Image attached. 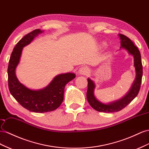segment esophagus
I'll return each instance as SVG.
<instances>
[{"label":"esophagus","mask_w":149,"mask_h":149,"mask_svg":"<svg viewBox=\"0 0 149 149\" xmlns=\"http://www.w3.org/2000/svg\"><path fill=\"white\" fill-rule=\"evenodd\" d=\"M88 72V69L87 67H82L79 70V74L80 75H86Z\"/></svg>","instance_id":"obj_1"}]
</instances>
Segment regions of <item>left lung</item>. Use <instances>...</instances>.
<instances>
[{
  "label": "left lung",
  "mask_w": 149,
  "mask_h": 149,
  "mask_svg": "<svg viewBox=\"0 0 149 149\" xmlns=\"http://www.w3.org/2000/svg\"><path fill=\"white\" fill-rule=\"evenodd\" d=\"M118 37L120 39V49L127 50L129 54L132 55L134 57V65L136 73L135 79L130 90L124 97L120 99L105 104L95 97L94 95L95 83L90 78H88V88L87 91L88 102L93 109L101 112H116L125 108L138 95L141 86L143 71L140 51L129 38L122 34H118Z\"/></svg>",
  "instance_id": "left-lung-1"
}]
</instances>
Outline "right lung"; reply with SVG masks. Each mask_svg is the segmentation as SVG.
<instances>
[{
  "label": "right lung",
  "instance_id": "obj_1",
  "mask_svg": "<svg viewBox=\"0 0 149 149\" xmlns=\"http://www.w3.org/2000/svg\"><path fill=\"white\" fill-rule=\"evenodd\" d=\"M44 31L36 29L25 35L14 48L7 69L8 88L14 99L29 111L44 113L53 111L60 106L63 100L65 85L75 77L74 73L67 72L56 76L44 88L33 90L20 83L15 74L23 47L31 43L34 38Z\"/></svg>",
  "mask_w": 149,
  "mask_h": 149
}]
</instances>
